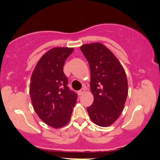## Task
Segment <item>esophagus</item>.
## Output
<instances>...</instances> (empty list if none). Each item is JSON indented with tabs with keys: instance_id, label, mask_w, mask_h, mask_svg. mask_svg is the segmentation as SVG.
I'll list each match as a JSON object with an SVG mask.
<instances>
[{
	"instance_id": "34e87169",
	"label": "esophagus",
	"mask_w": 160,
	"mask_h": 160,
	"mask_svg": "<svg viewBox=\"0 0 160 160\" xmlns=\"http://www.w3.org/2000/svg\"><path fill=\"white\" fill-rule=\"evenodd\" d=\"M85 91H86V89H84V88H82V89H80V90L78 91V95H82L84 92H85Z\"/></svg>"
}]
</instances>
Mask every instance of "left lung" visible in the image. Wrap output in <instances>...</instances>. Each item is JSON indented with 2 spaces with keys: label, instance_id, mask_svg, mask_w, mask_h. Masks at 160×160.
I'll return each mask as SVG.
<instances>
[{
  "label": "left lung",
  "instance_id": "1",
  "mask_svg": "<svg viewBox=\"0 0 160 160\" xmlns=\"http://www.w3.org/2000/svg\"><path fill=\"white\" fill-rule=\"evenodd\" d=\"M89 62L90 89L94 101L87 108L94 123L106 127L119 118L128 95V81L122 65L113 52L101 43L80 47Z\"/></svg>",
  "mask_w": 160,
  "mask_h": 160
}]
</instances>
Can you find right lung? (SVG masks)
Here are the masks:
<instances>
[{
	"label": "right lung",
	"instance_id": "obj_1",
	"mask_svg": "<svg viewBox=\"0 0 160 160\" xmlns=\"http://www.w3.org/2000/svg\"><path fill=\"white\" fill-rule=\"evenodd\" d=\"M73 48L55 47L38 62L32 78L30 92L34 109L40 120L53 128H61L70 121L78 95L70 90L63 66Z\"/></svg>",
	"mask_w": 160,
	"mask_h": 160
}]
</instances>
